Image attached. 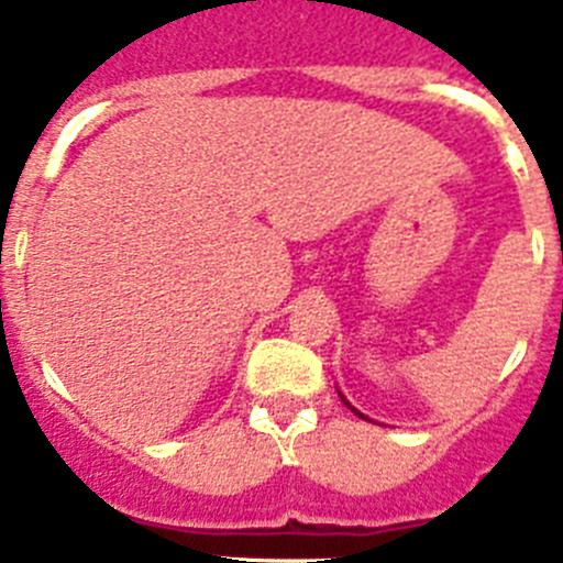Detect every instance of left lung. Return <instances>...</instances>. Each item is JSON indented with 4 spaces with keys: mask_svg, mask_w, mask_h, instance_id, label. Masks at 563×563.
I'll use <instances>...</instances> for the list:
<instances>
[{
    "mask_svg": "<svg viewBox=\"0 0 563 563\" xmlns=\"http://www.w3.org/2000/svg\"><path fill=\"white\" fill-rule=\"evenodd\" d=\"M341 400H343V397H341ZM343 402H346V400H343ZM346 406H350V402H346ZM350 409H352V406H350ZM352 411H355V415H361V411H357V409H352ZM363 417V415H361Z\"/></svg>",
    "mask_w": 563,
    "mask_h": 563,
    "instance_id": "left-lung-1",
    "label": "left lung"
}]
</instances>
